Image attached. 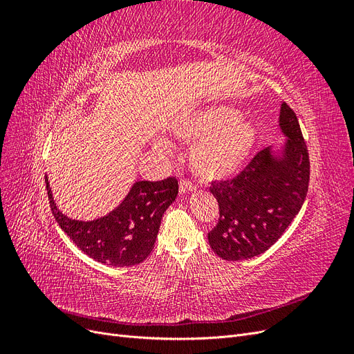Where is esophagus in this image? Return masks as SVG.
I'll use <instances>...</instances> for the list:
<instances>
[{"label":"esophagus","mask_w":354,"mask_h":354,"mask_svg":"<svg viewBox=\"0 0 354 354\" xmlns=\"http://www.w3.org/2000/svg\"><path fill=\"white\" fill-rule=\"evenodd\" d=\"M194 190H196V186L194 183H190V181L186 180V178L180 180V192H181V194H189V192H194Z\"/></svg>","instance_id":"34e87169"}]
</instances>
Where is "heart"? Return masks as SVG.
<instances>
[{
  "label": "heart",
  "mask_w": 354,
  "mask_h": 354,
  "mask_svg": "<svg viewBox=\"0 0 354 354\" xmlns=\"http://www.w3.org/2000/svg\"><path fill=\"white\" fill-rule=\"evenodd\" d=\"M177 133L198 142L190 153L195 173L207 180L227 178L243 167L257 142L259 130L250 118L227 106L202 111L181 122Z\"/></svg>",
  "instance_id": "heart-1"
}]
</instances>
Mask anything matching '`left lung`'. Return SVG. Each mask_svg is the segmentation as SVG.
<instances>
[{
	"label": "left lung",
	"instance_id": "obj_1",
	"mask_svg": "<svg viewBox=\"0 0 354 354\" xmlns=\"http://www.w3.org/2000/svg\"><path fill=\"white\" fill-rule=\"evenodd\" d=\"M279 128L286 137L281 151L272 146L257 153L241 174L212 181L220 218L208 233L212 251L239 261L267 251L301 209L308 190L310 160L295 112L283 102Z\"/></svg>",
	"mask_w": 354,
	"mask_h": 354
}]
</instances>
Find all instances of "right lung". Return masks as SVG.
<instances>
[{
  "instance_id": "add662e5",
  "label": "right lung",
  "mask_w": 354,
  "mask_h": 354,
  "mask_svg": "<svg viewBox=\"0 0 354 354\" xmlns=\"http://www.w3.org/2000/svg\"><path fill=\"white\" fill-rule=\"evenodd\" d=\"M51 212L78 248L93 260L113 266H136L152 252L164 212L178 194V181H136L125 199L108 216L91 221L66 217L55 203L46 177Z\"/></svg>"
}]
</instances>
